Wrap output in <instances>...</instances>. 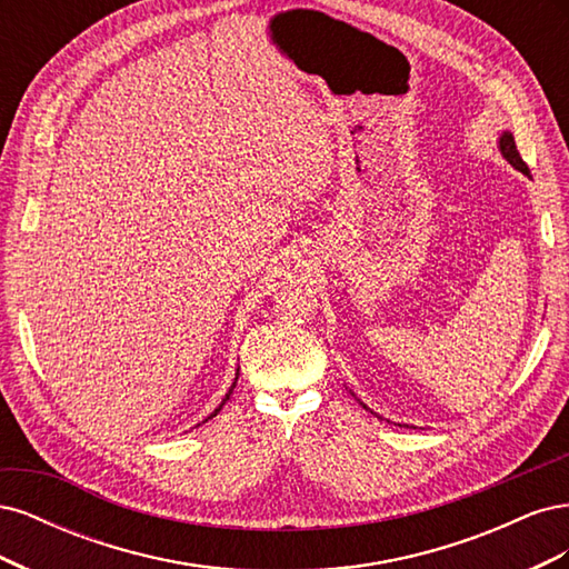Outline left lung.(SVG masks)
Segmentation results:
<instances>
[{"mask_svg": "<svg viewBox=\"0 0 569 569\" xmlns=\"http://www.w3.org/2000/svg\"><path fill=\"white\" fill-rule=\"evenodd\" d=\"M498 149H501V153H503V159L515 168V170H520V173H525L527 178H531L529 176V168H527V163L522 161V157H520V151H518V147H515V137H512V132L510 130H503L501 132V137H498ZM356 396V393H353ZM358 403L363 406L366 410H370L363 401L358 399ZM370 412H375V410H370ZM377 416V412H375Z\"/></svg>", "mask_w": 569, "mask_h": 569, "instance_id": "left-lung-1", "label": "left lung"}]
</instances>
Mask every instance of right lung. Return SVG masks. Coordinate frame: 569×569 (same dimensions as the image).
Returning a JSON list of instances; mask_svg holds the SVG:
<instances>
[{"instance_id": "obj_1", "label": "right lung", "mask_w": 569, "mask_h": 569, "mask_svg": "<svg viewBox=\"0 0 569 569\" xmlns=\"http://www.w3.org/2000/svg\"><path fill=\"white\" fill-rule=\"evenodd\" d=\"M237 377H239V368H237V372H234V382H232V387H230V389H228V393H226V399H222V401H220V406H218V408H216V410H213V412H211V416H209V418H206V420H203V422H209V420H211V418H216V416H218V412H220V408H222V406H226V403H228V399H230V393H232V389H234V385H237Z\"/></svg>"}]
</instances>
